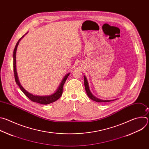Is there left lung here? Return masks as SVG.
<instances>
[{
    "instance_id": "8db88e82",
    "label": "left lung",
    "mask_w": 149,
    "mask_h": 149,
    "mask_svg": "<svg viewBox=\"0 0 149 149\" xmlns=\"http://www.w3.org/2000/svg\"><path fill=\"white\" fill-rule=\"evenodd\" d=\"M84 86H85V88H86V93L87 94V95L90 98H91V100H93L94 101L98 102H110L111 101H114L115 100H100L95 97H94L92 93H91L90 89H89V86H88V83L87 79V78L86 77V76H84Z\"/></svg>"
}]
</instances>
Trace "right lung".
<instances>
[{
  "label": "right lung",
  "instance_id": "obj_1",
  "mask_svg": "<svg viewBox=\"0 0 149 149\" xmlns=\"http://www.w3.org/2000/svg\"><path fill=\"white\" fill-rule=\"evenodd\" d=\"M25 34V35H26ZM25 35H24L22 38H20L19 40L17 41V44L15 47L14 49V51H13V72H14V76H15V81L16 82V84L18 85V86L19 87V88H20L21 91H22L24 94L28 98H29L33 102H38L39 104H48L50 103H52L53 102L56 101L57 100H58L61 96L62 94V90H63V84H65L68 77L69 76L70 73L67 74L64 78H63V79L62 80L60 86H59L58 90H56V91L53 94H51L50 95H47V96H39V95H33L29 93H28L27 91H26L23 87L22 86H21L18 77H17V72H16V49L18 46V44L19 43V42L20 40V39H22Z\"/></svg>",
  "mask_w": 149,
  "mask_h": 149
}]
</instances>
